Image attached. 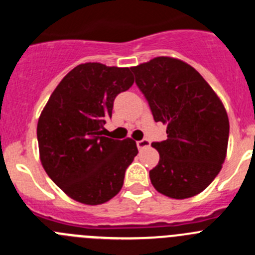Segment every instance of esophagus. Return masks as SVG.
Returning <instances> with one entry per match:
<instances>
[{"label":"esophagus","mask_w":255,"mask_h":255,"mask_svg":"<svg viewBox=\"0 0 255 255\" xmlns=\"http://www.w3.org/2000/svg\"><path fill=\"white\" fill-rule=\"evenodd\" d=\"M148 145H149V140H148V139H141V140L136 141V147H138L139 149H143V148L148 147Z\"/></svg>","instance_id":"obj_1"}]
</instances>
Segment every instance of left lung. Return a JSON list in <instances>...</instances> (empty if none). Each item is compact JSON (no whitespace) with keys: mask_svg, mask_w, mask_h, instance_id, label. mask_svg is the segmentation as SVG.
Segmentation results:
<instances>
[{"mask_svg":"<svg viewBox=\"0 0 255 255\" xmlns=\"http://www.w3.org/2000/svg\"><path fill=\"white\" fill-rule=\"evenodd\" d=\"M155 123L167 139L152 143L159 162L149 171L155 190L185 199L203 191L221 171L229 143V117L203 76L190 65L155 57L131 67Z\"/></svg>","mask_w":255,"mask_h":255,"instance_id":"8db88e82","label":"left lung"}]
</instances>
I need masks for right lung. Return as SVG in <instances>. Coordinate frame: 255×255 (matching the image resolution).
<instances>
[{"mask_svg":"<svg viewBox=\"0 0 255 255\" xmlns=\"http://www.w3.org/2000/svg\"><path fill=\"white\" fill-rule=\"evenodd\" d=\"M134 83L129 67L83 64L61 80L37 126L40 162L70 198L102 204L121 190L126 168L138 153L132 139L105 136L117 94Z\"/></svg>","mask_w":255,"mask_h":255,"instance_id":"right-lung-1","label":"right lung"}]
</instances>
